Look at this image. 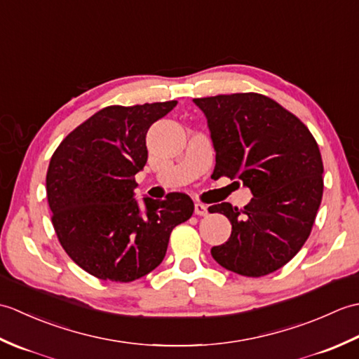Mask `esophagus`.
I'll return each instance as SVG.
<instances>
[{"mask_svg": "<svg viewBox=\"0 0 359 359\" xmlns=\"http://www.w3.org/2000/svg\"><path fill=\"white\" fill-rule=\"evenodd\" d=\"M194 212L197 216H207L208 215V208L205 207L203 203H194Z\"/></svg>", "mask_w": 359, "mask_h": 359, "instance_id": "1", "label": "esophagus"}]
</instances>
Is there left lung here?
<instances>
[{"label": "left lung", "instance_id": "1", "mask_svg": "<svg viewBox=\"0 0 359 359\" xmlns=\"http://www.w3.org/2000/svg\"><path fill=\"white\" fill-rule=\"evenodd\" d=\"M216 151L215 174L239 179L253 199L245 208L210 207L231 222L212 247L224 269L259 278L284 266L310 236L324 189V166L307 126L271 98L247 93L194 98Z\"/></svg>", "mask_w": 359, "mask_h": 359}]
</instances>
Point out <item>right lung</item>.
<instances>
[{"instance_id":"add662e5","label":"right lung","mask_w":359,"mask_h":359,"mask_svg":"<svg viewBox=\"0 0 359 359\" xmlns=\"http://www.w3.org/2000/svg\"><path fill=\"white\" fill-rule=\"evenodd\" d=\"M177 102L108 106L60 143L46 191L58 241L103 280L131 282L162 264L174 226L191 217L187 194L135 199L134 175L148 160L147 133Z\"/></svg>"}]
</instances>
